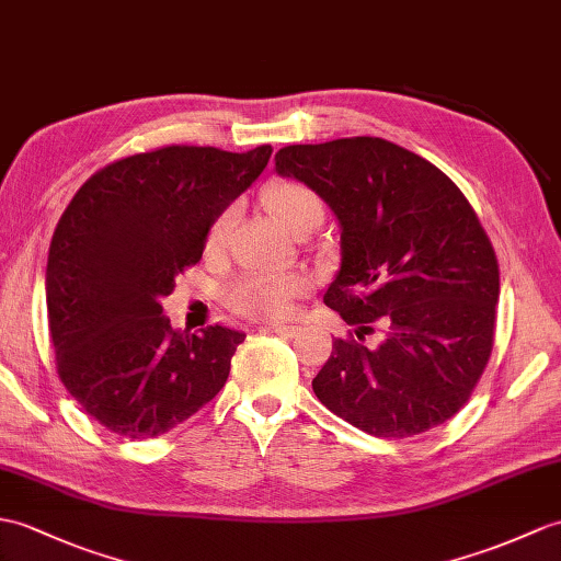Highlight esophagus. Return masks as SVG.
Segmentation results:
<instances>
[{
    "mask_svg": "<svg viewBox=\"0 0 561 561\" xmlns=\"http://www.w3.org/2000/svg\"><path fill=\"white\" fill-rule=\"evenodd\" d=\"M298 324H263L260 332H272V334H279V336H296L298 334Z\"/></svg>",
    "mask_w": 561,
    "mask_h": 561,
    "instance_id": "obj_1",
    "label": "esophagus"
}]
</instances>
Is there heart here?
I'll list each match as a JSON object with an SVG mask.
<instances>
[{"label":"heart","mask_w":561,"mask_h":561,"mask_svg":"<svg viewBox=\"0 0 561 561\" xmlns=\"http://www.w3.org/2000/svg\"><path fill=\"white\" fill-rule=\"evenodd\" d=\"M265 203L272 217L277 219V225L289 233L301 227L312 215L322 213L316 191H310L306 184H298V181L291 179L275 181L265 191ZM231 221L233 210L229 207V210H225L213 221L210 231H207V249L217 251L225 245ZM306 289L308 279L294 275V272H249V275H243L231 286L229 301L243 316L275 320L289 316L291 301Z\"/></svg>","instance_id":"obj_1"}]
</instances>
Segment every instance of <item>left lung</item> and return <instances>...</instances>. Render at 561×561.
Instances as JSON below:
<instances>
[{"label":"left lung","instance_id":"8db88e82","mask_svg":"<svg viewBox=\"0 0 561 561\" xmlns=\"http://www.w3.org/2000/svg\"><path fill=\"white\" fill-rule=\"evenodd\" d=\"M275 169L316 191L342 227L324 304L351 332L332 342L312 392L375 437L449 421L488 366L500 298L497 255L471 203L435 164L373 136L286 146Z\"/></svg>","mask_w":561,"mask_h":561}]
</instances>
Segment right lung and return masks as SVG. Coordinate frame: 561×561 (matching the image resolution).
I'll return each instance as SVG.
<instances>
[{
    "label": "right lung",
    "mask_w": 561,
    "mask_h": 561,
    "mask_svg": "<svg viewBox=\"0 0 561 561\" xmlns=\"http://www.w3.org/2000/svg\"><path fill=\"white\" fill-rule=\"evenodd\" d=\"M270 154L272 146L138 152L95 172L64 210L45 277L49 340L64 387L112 433H169L225 387L245 334L221 324L176 332L160 298L203 257L213 221Z\"/></svg>",
    "instance_id": "1"
}]
</instances>
